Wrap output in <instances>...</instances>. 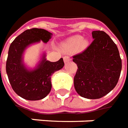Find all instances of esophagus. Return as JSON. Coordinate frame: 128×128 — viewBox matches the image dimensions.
I'll return each instance as SVG.
<instances>
[{"mask_svg":"<svg viewBox=\"0 0 128 128\" xmlns=\"http://www.w3.org/2000/svg\"><path fill=\"white\" fill-rule=\"evenodd\" d=\"M63 60H64V62H68L69 61H70V58L69 56H66L63 57Z\"/></svg>","mask_w":128,"mask_h":128,"instance_id":"obj_1","label":"esophagus"}]
</instances>
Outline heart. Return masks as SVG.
I'll use <instances>...</instances> for the list:
<instances>
[{
  "label": "heart",
  "mask_w": 128,
  "mask_h": 128,
  "mask_svg": "<svg viewBox=\"0 0 128 128\" xmlns=\"http://www.w3.org/2000/svg\"><path fill=\"white\" fill-rule=\"evenodd\" d=\"M87 41L83 40V37L81 36H76L72 38L71 39L69 40V41L67 43V45L68 47H77L81 45L82 47H85L87 45Z\"/></svg>",
  "instance_id": "1"
}]
</instances>
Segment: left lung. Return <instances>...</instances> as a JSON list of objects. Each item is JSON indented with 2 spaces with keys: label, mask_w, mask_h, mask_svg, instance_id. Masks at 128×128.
I'll return each instance as SVG.
<instances>
[{
  "label": "left lung",
  "mask_w": 128,
  "mask_h": 128,
  "mask_svg": "<svg viewBox=\"0 0 128 128\" xmlns=\"http://www.w3.org/2000/svg\"><path fill=\"white\" fill-rule=\"evenodd\" d=\"M93 41L88 48L73 56L78 66L74 88L82 97H103L116 86L122 62L116 45L103 31L92 32Z\"/></svg>",
  "instance_id": "obj_1"
}]
</instances>
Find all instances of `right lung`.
<instances>
[{
	"label": "right lung",
	"instance_id": "right-lung-1",
	"mask_svg": "<svg viewBox=\"0 0 128 128\" xmlns=\"http://www.w3.org/2000/svg\"><path fill=\"white\" fill-rule=\"evenodd\" d=\"M52 34L43 29L27 30L11 43L6 62V72L12 88L20 97L29 100L42 99L50 92L51 76L64 66L62 58L56 62H50L43 54L38 65L28 70L24 65L22 54L30 45L40 42L47 43Z\"/></svg>",
	"mask_w": 128,
	"mask_h": 128
}]
</instances>
